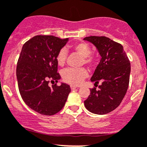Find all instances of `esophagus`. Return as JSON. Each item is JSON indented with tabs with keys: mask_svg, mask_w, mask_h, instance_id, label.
I'll return each mask as SVG.
<instances>
[{
	"mask_svg": "<svg viewBox=\"0 0 147 147\" xmlns=\"http://www.w3.org/2000/svg\"><path fill=\"white\" fill-rule=\"evenodd\" d=\"M70 88L71 90H75L76 89V88H78V87L75 86V85H70Z\"/></svg>",
	"mask_w": 147,
	"mask_h": 147,
	"instance_id": "1",
	"label": "esophagus"
}]
</instances>
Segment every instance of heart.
Segmentation results:
<instances>
[{"mask_svg":"<svg viewBox=\"0 0 147 147\" xmlns=\"http://www.w3.org/2000/svg\"><path fill=\"white\" fill-rule=\"evenodd\" d=\"M72 50L82 57L81 64H85L89 67H92L95 63V57L90 55L91 48L85 42L77 43L72 46ZM67 51L65 49H61L56 56V61L58 65L63 66L66 62ZM88 72L85 67L73 69L67 68L62 71V76L63 80L72 85H78L88 77Z\"/></svg>","mask_w":147,"mask_h":147,"instance_id":"b5f03b06","label":"heart"}]
</instances>
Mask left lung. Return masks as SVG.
I'll return each mask as SVG.
<instances>
[{
  "label": "left lung",
  "instance_id": "1",
  "mask_svg": "<svg viewBox=\"0 0 147 147\" xmlns=\"http://www.w3.org/2000/svg\"><path fill=\"white\" fill-rule=\"evenodd\" d=\"M84 40L93 44L101 56L91 81L95 87L84 101L90 112L103 115L113 111L121 104L129 84L131 64L123 46L106 36H91ZM100 82L97 90L95 86Z\"/></svg>",
  "mask_w": 147,
  "mask_h": 147
}]
</instances>
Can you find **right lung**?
I'll list each match as a JSON object with an SVG mask.
<instances>
[{
	"label": "right lung",
	"mask_w": 147,
	"mask_h": 147,
	"mask_svg": "<svg viewBox=\"0 0 147 147\" xmlns=\"http://www.w3.org/2000/svg\"><path fill=\"white\" fill-rule=\"evenodd\" d=\"M68 39L51 35H37L23 46L16 67L18 86L25 103L42 115L52 116L65 105L70 87L62 83L49 86L60 79L57 54Z\"/></svg>",
	"instance_id": "right-lung-1"
}]
</instances>
